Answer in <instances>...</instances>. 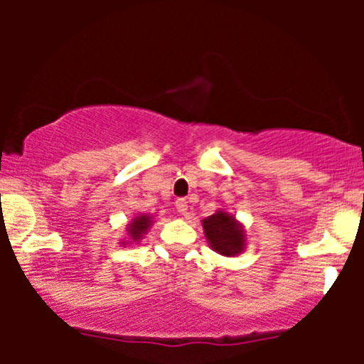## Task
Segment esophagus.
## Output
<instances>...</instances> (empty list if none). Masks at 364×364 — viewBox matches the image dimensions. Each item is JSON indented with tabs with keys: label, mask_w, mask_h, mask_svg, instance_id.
<instances>
[{
	"label": "esophagus",
	"mask_w": 364,
	"mask_h": 364,
	"mask_svg": "<svg viewBox=\"0 0 364 364\" xmlns=\"http://www.w3.org/2000/svg\"><path fill=\"white\" fill-rule=\"evenodd\" d=\"M176 209H178L179 215L186 216L188 215V203H186L185 199H178L176 200Z\"/></svg>",
	"instance_id": "34e87169"
}]
</instances>
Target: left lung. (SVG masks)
I'll use <instances>...</instances> for the list:
<instances>
[{"instance_id":"8db88e82","label":"left lung","mask_w":364,"mask_h":364,"mask_svg":"<svg viewBox=\"0 0 364 364\" xmlns=\"http://www.w3.org/2000/svg\"><path fill=\"white\" fill-rule=\"evenodd\" d=\"M203 229L209 247L220 255L236 257L245 252L247 247L245 227L230 213L218 209L215 215L203 220Z\"/></svg>"}]
</instances>
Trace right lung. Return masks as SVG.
Returning a JSON list of instances; mask_svg holds the SVG:
<instances>
[{"instance_id": "obj_1", "label": "right lung", "mask_w": 364, "mask_h": 364, "mask_svg": "<svg viewBox=\"0 0 364 364\" xmlns=\"http://www.w3.org/2000/svg\"><path fill=\"white\" fill-rule=\"evenodd\" d=\"M151 225H153L151 215H144V213H142V215L132 218V222L127 225V236L128 237L127 240L121 241V245H123V247H127V245H134V243H137V241H141Z\"/></svg>"}]
</instances>
